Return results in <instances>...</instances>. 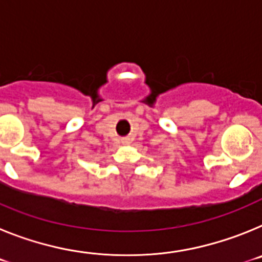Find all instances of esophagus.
Returning a JSON list of instances; mask_svg holds the SVG:
<instances>
[{
    "instance_id": "34e87169",
    "label": "esophagus",
    "mask_w": 262,
    "mask_h": 262,
    "mask_svg": "<svg viewBox=\"0 0 262 262\" xmlns=\"http://www.w3.org/2000/svg\"><path fill=\"white\" fill-rule=\"evenodd\" d=\"M122 143H123V144H129V139H123V140H122Z\"/></svg>"
}]
</instances>
